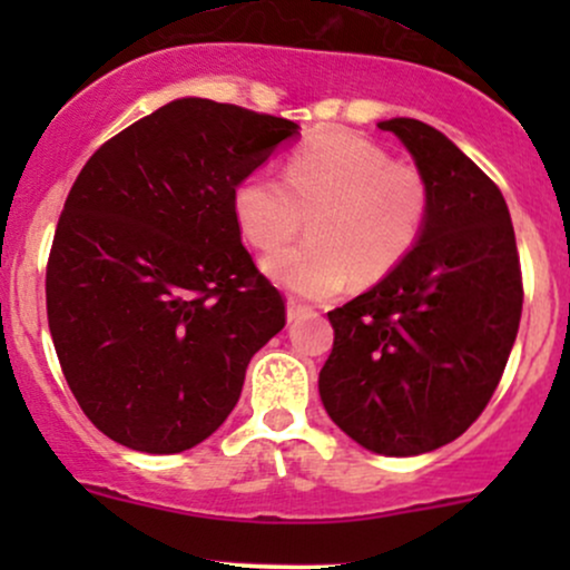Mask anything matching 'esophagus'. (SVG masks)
I'll list each match as a JSON object with an SVG mask.
<instances>
[{
  "label": "esophagus",
  "mask_w": 570,
  "mask_h": 570,
  "mask_svg": "<svg viewBox=\"0 0 570 570\" xmlns=\"http://www.w3.org/2000/svg\"><path fill=\"white\" fill-rule=\"evenodd\" d=\"M307 313H311V307L297 303V299H289V303H286V318H289V322H297V318L307 316Z\"/></svg>",
  "instance_id": "34e87169"
}]
</instances>
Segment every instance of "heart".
I'll return each instance as SVG.
<instances>
[{
	"label": "heart",
	"instance_id": "1",
	"mask_svg": "<svg viewBox=\"0 0 570 570\" xmlns=\"http://www.w3.org/2000/svg\"><path fill=\"white\" fill-rule=\"evenodd\" d=\"M281 179L246 174L233 187V217L259 252L286 244L311 217V238L263 259L265 276L297 297L326 299L345 289L351 276L358 284L383 281L426 230V176L394 163L364 136L335 130L299 144Z\"/></svg>",
	"mask_w": 570,
	"mask_h": 570
}]
</instances>
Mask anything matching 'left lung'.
I'll return each instance as SVG.
<instances>
[{
    "label": "left lung",
    "instance_id": "obj_1",
    "mask_svg": "<svg viewBox=\"0 0 570 570\" xmlns=\"http://www.w3.org/2000/svg\"><path fill=\"white\" fill-rule=\"evenodd\" d=\"M377 128L410 149L431 212L391 276L330 311L318 394L353 442L404 458L458 440L488 407L520 330L522 273L495 181L426 122Z\"/></svg>",
    "mask_w": 570,
    "mask_h": 570
}]
</instances>
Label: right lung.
<instances>
[{
  "instance_id": "obj_1",
  "label": "right lung",
  "mask_w": 570,
  "mask_h": 570,
  "mask_svg": "<svg viewBox=\"0 0 570 570\" xmlns=\"http://www.w3.org/2000/svg\"><path fill=\"white\" fill-rule=\"evenodd\" d=\"M292 120L176 98L104 141L69 189L45 276L71 394L109 440L181 453L212 436L286 324L240 244L233 187Z\"/></svg>"
}]
</instances>
